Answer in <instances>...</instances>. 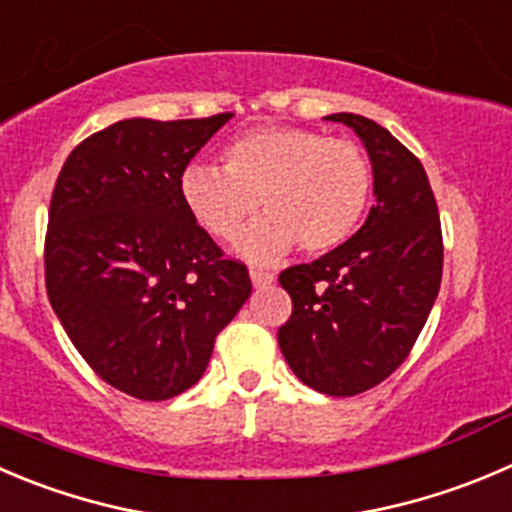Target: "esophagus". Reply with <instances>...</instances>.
<instances>
[{
    "label": "esophagus",
    "mask_w": 512,
    "mask_h": 512,
    "mask_svg": "<svg viewBox=\"0 0 512 512\" xmlns=\"http://www.w3.org/2000/svg\"><path fill=\"white\" fill-rule=\"evenodd\" d=\"M250 280H252V285H255V287H267V285H272L275 275H272V272H265V270H257V267H252Z\"/></svg>",
    "instance_id": "1"
}]
</instances>
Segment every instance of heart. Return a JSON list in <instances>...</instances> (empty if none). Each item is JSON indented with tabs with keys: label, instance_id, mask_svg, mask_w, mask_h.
Masks as SVG:
<instances>
[{
	"label": "heart",
	"instance_id": "obj_1",
	"mask_svg": "<svg viewBox=\"0 0 512 512\" xmlns=\"http://www.w3.org/2000/svg\"><path fill=\"white\" fill-rule=\"evenodd\" d=\"M222 167L187 165L180 195L210 235L230 240L262 207L267 217L242 232L237 250L275 262L295 245L310 255L345 245L372 197V165L360 145L305 127H260L222 150Z\"/></svg>",
	"mask_w": 512,
	"mask_h": 512
}]
</instances>
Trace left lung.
Segmentation results:
<instances>
[{"mask_svg":"<svg viewBox=\"0 0 512 512\" xmlns=\"http://www.w3.org/2000/svg\"><path fill=\"white\" fill-rule=\"evenodd\" d=\"M355 130L372 162L365 225L310 265L280 272L292 315L277 330L307 388L350 398L380 385L413 350L443 280V232L418 157L360 114H330Z\"/></svg>","mask_w":512,"mask_h":512,"instance_id":"1","label":"left lung"}]
</instances>
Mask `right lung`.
<instances>
[{
	"label": "right lung",
	"instance_id": "add662e5",
	"mask_svg": "<svg viewBox=\"0 0 512 512\" xmlns=\"http://www.w3.org/2000/svg\"><path fill=\"white\" fill-rule=\"evenodd\" d=\"M232 117L122 119L79 142L49 202L44 282L87 365L137 400L192 388L252 292L180 195V175Z\"/></svg>",
	"mask_w": 512,
	"mask_h": 512
}]
</instances>
